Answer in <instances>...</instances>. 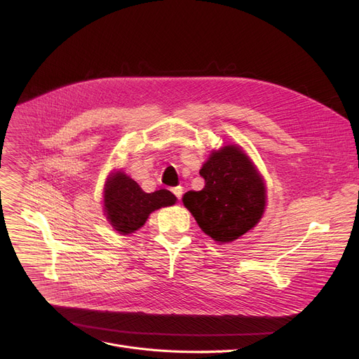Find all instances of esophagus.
I'll return each instance as SVG.
<instances>
[{
    "instance_id": "esophagus-1",
    "label": "esophagus",
    "mask_w": 359,
    "mask_h": 359,
    "mask_svg": "<svg viewBox=\"0 0 359 359\" xmlns=\"http://www.w3.org/2000/svg\"><path fill=\"white\" fill-rule=\"evenodd\" d=\"M172 193L175 194V197L180 201L182 200V196H183V189L179 186V187H175V189H172Z\"/></svg>"
}]
</instances>
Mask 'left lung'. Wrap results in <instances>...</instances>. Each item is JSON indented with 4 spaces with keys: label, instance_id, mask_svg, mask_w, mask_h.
Masks as SVG:
<instances>
[{
    "label": "left lung",
    "instance_id": "obj_1",
    "mask_svg": "<svg viewBox=\"0 0 359 359\" xmlns=\"http://www.w3.org/2000/svg\"><path fill=\"white\" fill-rule=\"evenodd\" d=\"M200 176L205 182L203 190L187 191L183 204L214 241L232 243L259 222L266 205V187L240 147L212 151Z\"/></svg>",
    "mask_w": 359,
    "mask_h": 359
}]
</instances>
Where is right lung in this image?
Returning a JSON list of instances; mask_svg holds the SVG:
<instances>
[{"instance_id":"1","label":"right lung","mask_w":359,"mask_h":359,"mask_svg":"<svg viewBox=\"0 0 359 359\" xmlns=\"http://www.w3.org/2000/svg\"><path fill=\"white\" fill-rule=\"evenodd\" d=\"M175 203L176 197L169 190L145 193L135 180L121 170L109 175L105 182L104 211L112 228L123 235L140 229L152 211Z\"/></svg>"}]
</instances>
